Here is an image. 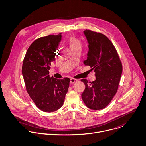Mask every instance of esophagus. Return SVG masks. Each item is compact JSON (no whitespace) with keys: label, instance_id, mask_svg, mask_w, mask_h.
Wrapping results in <instances>:
<instances>
[{"label":"esophagus","instance_id":"obj_1","mask_svg":"<svg viewBox=\"0 0 146 146\" xmlns=\"http://www.w3.org/2000/svg\"><path fill=\"white\" fill-rule=\"evenodd\" d=\"M77 81H78V80L76 79H74V78H71V79H70V83H76Z\"/></svg>","mask_w":146,"mask_h":146}]
</instances>
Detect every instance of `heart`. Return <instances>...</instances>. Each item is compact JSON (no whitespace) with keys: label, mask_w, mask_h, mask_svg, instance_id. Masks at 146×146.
Masks as SVG:
<instances>
[{"label":"heart","mask_w":146,"mask_h":146,"mask_svg":"<svg viewBox=\"0 0 146 146\" xmlns=\"http://www.w3.org/2000/svg\"><path fill=\"white\" fill-rule=\"evenodd\" d=\"M68 43L71 49L76 48L79 46H81V43L80 41L75 37H71L68 40Z\"/></svg>","instance_id":"1"}]
</instances>
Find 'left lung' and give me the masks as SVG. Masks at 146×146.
<instances>
[{
	"instance_id": "left-lung-1",
	"label": "left lung",
	"mask_w": 146,
	"mask_h": 146,
	"mask_svg": "<svg viewBox=\"0 0 146 146\" xmlns=\"http://www.w3.org/2000/svg\"><path fill=\"white\" fill-rule=\"evenodd\" d=\"M83 33L89 44L84 64L94 71L96 79L92 82L81 79L85 84L82 98L89 108L98 110L105 108L117 93L123 66L117 50L106 36L87 29Z\"/></svg>"
}]
</instances>
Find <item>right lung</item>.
<instances>
[{
    "label": "right lung",
    "mask_w": 146,
    "mask_h": 146,
    "mask_svg": "<svg viewBox=\"0 0 146 146\" xmlns=\"http://www.w3.org/2000/svg\"><path fill=\"white\" fill-rule=\"evenodd\" d=\"M61 40V33L36 40L23 62L22 72L27 92L37 108L45 112H53L62 106L69 87V78L58 79L49 75Z\"/></svg>",
    "instance_id": "right-lung-1"
}]
</instances>
